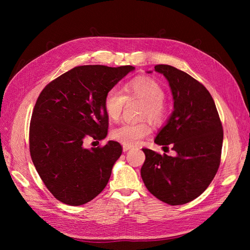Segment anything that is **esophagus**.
<instances>
[{
	"instance_id": "1",
	"label": "esophagus",
	"mask_w": 250,
	"mask_h": 250,
	"mask_svg": "<svg viewBox=\"0 0 250 250\" xmlns=\"http://www.w3.org/2000/svg\"><path fill=\"white\" fill-rule=\"evenodd\" d=\"M130 148L131 147H129V146H123V151H124V152H126V151H128Z\"/></svg>"
}]
</instances>
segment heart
<instances>
[{
    "instance_id": "heart-1",
    "label": "heart",
    "mask_w": 250,
    "mask_h": 250,
    "mask_svg": "<svg viewBox=\"0 0 250 250\" xmlns=\"http://www.w3.org/2000/svg\"><path fill=\"white\" fill-rule=\"evenodd\" d=\"M123 94L117 88H110L105 94L103 107L107 117L118 120L123 111L126 100L139 99L145 102L143 117H148L155 123H160L167 115L164 103L165 90L158 83L149 77H137L128 81L123 87ZM151 128L147 122H125L111 131V138L124 146H135L149 135Z\"/></svg>"
}]
</instances>
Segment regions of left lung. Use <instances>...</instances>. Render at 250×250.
<instances>
[{
    "mask_svg": "<svg viewBox=\"0 0 250 250\" xmlns=\"http://www.w3.org/2000/svg\"><path fill=\"white\" fill-rule=\"evenodd\" d=\"M168 80L174 110L154 143L175 156L143 149L141 176L148 191L170 206L197 198L211 183L220 165L223 129L208 90L190 75L168 64L154 66ZM151 73V72H149Z\"/></svg>",
    "mask_w": 250,
    "mask_h": 250,
    "instance_id": "1",
    "label": "left lung"
}]
</instances>
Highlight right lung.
Segmentation results:
<instances>
[{"instance_id": "add662e5", "label": "right lung", "mask_w": 250, "mask_h": 250, "mask_svg": "<svg viewBox=\"0 0 250 250\" xmlns=\"http://www.w3.org/2000/svg\"><path fill=\"white\" fill-rule=\"evenodd\" d=\"M133 70L132 65L76 66L51 81L37 98L30 122V154L57 200L82 206L106 187L122 146L109 141L86 149L83 142L106 138L105 94Z\"/></svg>"}]
</instances>
